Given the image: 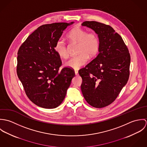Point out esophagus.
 Listing matches in <instances>:
<instances>
[{
    "mask_svg": "<svg viewBox=\"0 0 147 147\" xmlns=\"http://www.w3.org/2000/svg\"><path fill=\"white\" fill-rule=\"evenodd\" d=\"M75 73L76 75H78V70H75Z\"/></svg>",
    "mask_w": 147,
    "mask_h": 147,
    "instance_id": "1",
    "label": "esophagus"
}]
</instances>
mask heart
Wrapping results in <instances>:
<instances>
[{
    "instance_id": "heart-1",
    "label": "heart",
    "mask_w": 147,
    "mask_h": 147,
    "mask_svg": "<svg viewBox=\"0 0 147 147\" xmlns=\"http://www.w3.org/2000/svg\"><path fill=\"white\" fill-rule=\"evenodd\" d=\"M72 42L78 43V55L71 58L65 65L74 69H79L88 62L89 57L92 58L96 55L99 47L100 41L98 36L94 32H88L80 27L72 29L67 35ZM54 50L57 54L63 59H67L68 51L66 43L63 40H58L55 44Z\"/></svg>"
}]
</instances>
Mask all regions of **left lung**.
<instances>
[{"label":"left lung","instance_id":"8db88e82","mask_svg":"<svg viewBox=\"0 0 147 147\" xmlns=\"http://www.w3.org/2000/svg\"><path fill=\"white\" fill-rule=\"evenodd\" d=\"M82 25L93 29L100 41L97 57L79 71L82 91L89 105L104 107L115 101L128 82L130 54L121 36L110 25L94 21Z\"/></svg>","mask_w":147,"mask_h":147}]
</instances>
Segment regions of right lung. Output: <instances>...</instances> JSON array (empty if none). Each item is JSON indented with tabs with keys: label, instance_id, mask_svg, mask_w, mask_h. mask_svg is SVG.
Here are the masks:
<instances>
[{
	"label": "right lung",
	"instance_id": "add662e5",
	"mask_svg": "<svg viewBox=\"0 0 147 147\" xmlns=\"http://www.w3.org/2000/svg\"><path fill=\"white\" fill-rule=\"evenodd\" d=\"M73 23L41 25L28 36L18 50L17 75L27 97L40 107L53 109L61 105L75 76L70 67L59 70L62 62L54 50L63 31Z\"/></svg>",
	"mask_w": 147,
	"mask_h": 147
}]
</instances>
